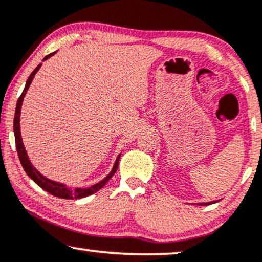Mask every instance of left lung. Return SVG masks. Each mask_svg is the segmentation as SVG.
Segmentation results:
<instances>
[{
	"label": "left lung",
	"instance_id": "8db88e82",
	"mask_svg": "<svg viewBox=\"0 0 262 262\" xmlns=\"http://www.w3.org/2000/svg\"><path fill=\"white\" fill-rule=\"evenodd\" d=\"M217 202V201H215ZM210 204H214V201H212V202H200V204H199V206H205V205H210Z\"/></svg>",
	"mask_w": 262,
	"mask_h": 262
}]
</instances>
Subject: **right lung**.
I'll list each match as a JSON object with an SVG mask.
<instances>
[{
    "instance_id": "1",
    "label": "right lung",
    "mask_w": 262,
    "mask_h": 262,
    "mask_svg": "<svg viewBox=\"0 0 262 262\" xmlns=\"http://www.w3.org/2000/svg\"><path fill=\"white\" fill-rule=\"evenodd\" d=\"M55 54H56V51L51 52L50 55L45 56V57L43 58V61L48 60L49 57H51V56L55 55ZM40 66H41V63L38 64L37 68L34 69L32 73H31V75L29 76V79H27V81H26L25 89H24L21 96L19 97V99H17V103H16L15 116H14V135H15V145H16V151H17V156H19L20 163H21L24 170H25L27 175L30 176V179H32L34 182L38 184V186H39L40 188H43L44 190H47L48 193L54 195V196H57V198H61V199H81V198L89 196V195L95 194L96 191L102 189V188L106 184L107 181H109L111 177L114 176V173L116 172V170L118 167V160H120L121 155H118L116 160H115L113 170H111L110 173L105 177V179H103L98 183L93 184V186H91L90 188H75V189L68 188L63 183L55 182V181L47 179V177H44L43 175H41V173L38 171L36 167H34L32 164H31L30 159H29V156H27V153H26L25 146H24V142H23V139H21V133H20V113H21V105H23V102H24V97H25L27 90H29V87L31 85V82H32V80L34 78V75H36V73L39 71Z\"/></svg>"
}]
</instances>
